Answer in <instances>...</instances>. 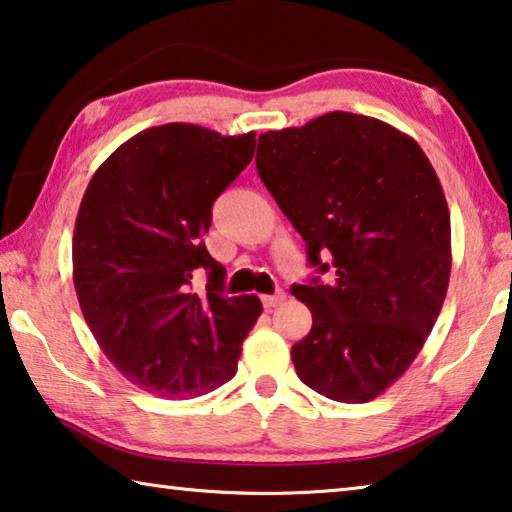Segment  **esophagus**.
Returning <instances> with one entry per match:
<instances>
[{"mask_svg": "<svg viewBox=\"0 0 512 512\" xmlns=\"http://www.w3.org/2000/svg\"><path fill=\"white\" fill-rule=\"evenodd\" d=\"M282 300H285V291H275V294L262 296V305L266 307V310H273V307H278Z\"/></svg>", "mask_w": 512, "mask_h": 512, "instance_id": "obj_1", "label": "esophagus"}]
</instances>
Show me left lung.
<instances>
[{"mask_svg": "<svg viewBox=\"0 0 512 512\" xmlns=\"http://www.w3.org/2000/svg\"><path fill=\"white\" fill-rule=\"evenodd\" d=\"M255 164L310 264L330 271L291 287L312 312L291 346L298 378L332 401L376 399L419 355L449 287L451 218L431 161L383 120L330 111L259 134Z\"/></svg>", "mask_w": 512, "mask_h": 512, "instance_id": "8db88e82", "label": "left lung"}]
</instances>
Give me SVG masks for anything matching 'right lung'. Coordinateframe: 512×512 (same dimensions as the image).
Returning a JSON list of instances; mask_svg holds the SVG:
<instances>
[{
    "label": "right lung",
    "mask_w": 512,
    "mask_h": 512,
    "mask_svg": "<svg viewBox=\"0 0 512 512\" xmlns=\"http://www.w3.org/2000/svg\"><path fill=\"white\" fill-rule=\"evenodd\" d=\"M255 154V132L221 136L189 123L132 136L95 170L72 237V280L93 337L152 396L191 399L237 373L262 303L223 296L207 253L212 205ZM208 291H192L195 271Z\"/></svg>",
    "instance_id": "obj_1"
}]
</instances>
